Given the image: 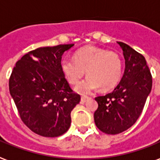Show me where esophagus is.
Here are the masks:
<instances>
[{
	"mask_svg": "<svg viewBox=\"0 0 160 160\" xmlns=\"http://www.w3.org/2000/svg\"><path fill=\"white\" fill-rule=\"evenodd\" d=\"M88 97H85V96H83V97H81V98H80V102L81 103H85L87 100H88Z\"/></svg>",
	"mask_w": 160,
	"mask_h": 160,
	"instance_id": "1",
	"label": "esophagus"
}]
</instances>
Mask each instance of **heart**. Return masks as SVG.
Returning a JSON list of instances; mask_svg holds the SVG:
<instances>
[{
    "label": "heart",
    "instance_id": "b5f03b06",
    "mask_svg": "<svg viewBox=\"0 0 160 160\" xmlns=\"http://www.w3.org/2000/svg\"><path fill=\"white\" fill-rule=\"evenodd\" d=\"M61 70L68 82L76 85L86 73L87 78L75 87L86 94L97 88L109 91L119 83L123 74V60L119 54L105 49L87 46L76 51L74 59L64 58Z\"/></svg>",
    "mask_w": 160,
    "mask_h": 160
}]
</instances>
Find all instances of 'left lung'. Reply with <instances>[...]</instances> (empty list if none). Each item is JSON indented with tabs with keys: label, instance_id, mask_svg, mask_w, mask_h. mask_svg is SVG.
Segmentation results:
<instances>
[{
	"label": "left lung",
	"instance_id": "obj_1",
	"mask_svg": "<svg viewBox=\"0 0 160 160\" xmlns=\"http://www.w3.org/2000/svg\"><path fill=\"white\" fill-rule=\"evenodd\" d=\"M125 58V72L113 92L95 98L94 121L106 134L115 135L134 125L152 90V75L145 58L127 44L118 41Z\"/></svg>",
	"mask_w": 160,
	"mask_h": 160
}]
</instances>
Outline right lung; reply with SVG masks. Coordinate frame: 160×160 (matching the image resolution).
<instances>
[{
  "instance_id": "right-lung-1",
  "label": "right lung",
  "mask_w": 160,
  "mask_h": 160,
  "mask_svg": "<svg viewBox=\"0 0 160 160\" xmlns=\"http://www.w3.org/2000/svg\"><path fill=\"white\" fill-rule=\"evenodd\" d=\"M74 44L39 47L18 60L9 80V91L20 118L32 131L46 137L64 134L71 111L80 101L61 70L63 53Z\"/></svg>"
}]
</instances>
